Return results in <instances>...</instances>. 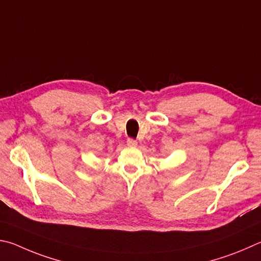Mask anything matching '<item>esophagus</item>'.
<instances>
[{
  "instance_id": "obj_1",
  "label": "esophagus",
  "mask_w": 261,
  "mask_h": 261,
  "mask_svg": "<svg viewBox=\"0 0 261 261\" xmlns=\"http://www.w3.org/2000/svg\"><path fill=\"white\" fill-rule=\"evenodd\" d=\"M127 145H128V147L135 148L136 145H138V141L134 140V139H128L127 140Z\"/></svg>"
}]
</instances>
